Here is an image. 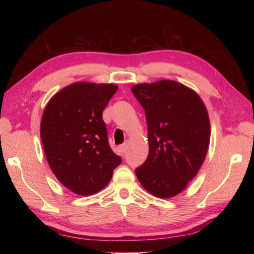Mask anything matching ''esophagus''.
<instances>
[{
    "label": "esophagus",
    "mask_w": 254,
    "mask_h": 254,
    "mask_svg": "<svg viewBox=\"0 0 254 254\" xmlns=\"http://www.w3.org/2000/svg\"><path fill=\"white\" fill-rule=\"evenodd\" d=\"M120 152L122 153V154H126L127 153V144H122V145H120Z\"/></svg>",
    "instance_id": "1"
}]
</instances>
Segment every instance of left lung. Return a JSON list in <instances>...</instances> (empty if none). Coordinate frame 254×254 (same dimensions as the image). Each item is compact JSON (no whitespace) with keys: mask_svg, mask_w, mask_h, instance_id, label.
<instances>
[{"mask_svg":"<svg viewBox=\"0 0 254 254\" xmlns=\"http://www.w3.org/2000/svg\"><path fill=\"white\" fill-rule=\"evenodd\" d=\"M131 90L145 111L149 144L136 177L153 195L172 197L185 190L206 156L207 110L195 91L175 80L138 84Z\"/></svg>","mask_w":254,"mask_h":254,"instance_id":"obj_1","label":"left lung"}]
</instances>
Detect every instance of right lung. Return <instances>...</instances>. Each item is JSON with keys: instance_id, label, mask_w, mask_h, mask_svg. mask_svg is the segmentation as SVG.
I'll use <instances>...</instances> for the list:
<instances>
[{"instance_id": "add662e5", "label": "right lung", "mask_w": 254, "mask_h": 254, "mask_svg": "<svg viewBox=\"0 0 254 254\" xmlns=\"http://www.w3.org/2000/svg\"><path fill=\"white\" fill-rule=\"evenodd\" d=\"M118 90L113 84L75 83L48 102L40 135L53 174L78 195L104 189L121 157L108 141L102 111Z\"/></svg>"}]
</instances>
